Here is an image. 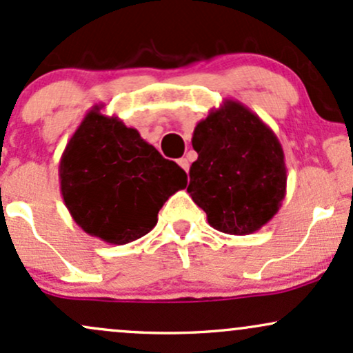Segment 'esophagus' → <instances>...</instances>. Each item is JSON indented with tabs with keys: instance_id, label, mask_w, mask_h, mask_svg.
Masks as SVG:
<instances>
[{
	"instance_id": "34e87169",
	"label": "esophagus",
	"mask_w": 353,
	"mask_h": 353,
	"mask_svg": "<svg viewBox=\"0 0 353 353\" xmlns=\"http://www.w3.org/2000/svg\"><path fill=\"white\" fill-rule=\"evenodd\" d=\"M177 164H179V165H181V168H182V169H184V171H185V172H188V171H189V161H188V159H185V157H181V159H179V161H177Z\"/></svg>"
}]
</instances>
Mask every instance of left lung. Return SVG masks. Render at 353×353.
<instances>
[{
  "label": "left lung",
  "mask_w": 353,
  "mask_h": 353,
  "mask_svg": "<svg viewBox=\"0 0 353 353\" xmlns=\"http://www.w3.org/2000/svg\"><path fill=\"white\" fill-rule=\"evenodd\" d=\"M197 161L188 192L216 230L247 236L277 214L287 189V168L277 136L255 112L225 99L197 123Z\"/></svg>",
  "instance_id": "obj_1"
}]
</instances>
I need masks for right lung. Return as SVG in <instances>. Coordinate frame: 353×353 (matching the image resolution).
Wrapping results in <instances>:
<instances>
[{
  "label": "right lung",
  "mask_w": 353,
  "mask_h": 353,
  "mask_svg": "<svg viewBox=\"0 0 353 353\" xmlns=\"http://www.w3.org/2000/svg\"><path fill=\"white\" fill-rule=\"evenodd\" d=\"M94 106L84 116L59 161L61 196L84 232L123 245L157 224L164 202L188 176L174 161Z\"/></svg>",
  "instance_id": "right-lung-1"
}]
</instances>
